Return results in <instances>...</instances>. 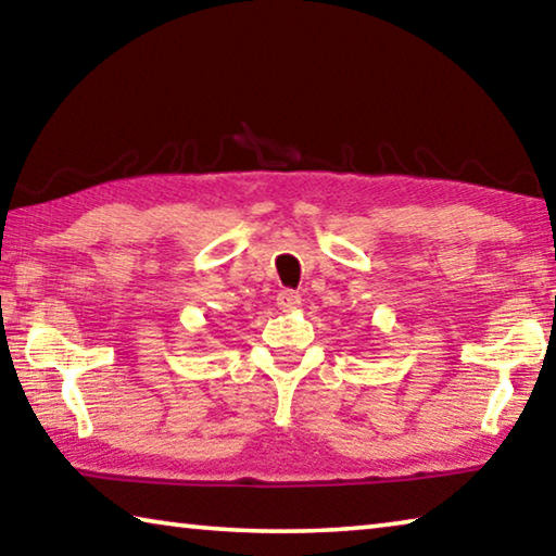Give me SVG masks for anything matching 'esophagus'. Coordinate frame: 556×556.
Masks as SVG:
<instances>
[{
  "instance_id": "esophagus-1",
  "label": "esophagus",
  "mask_w": 556,
  "mask_h": 556,
  "mask_svg": "<svg viewBox=\"0 0 556 556\" xmlns=\"http://www.w3.org/2000/svg\"><path fill=\"white\" fill-rule=\"evenodd\" d=\"M277 304L281 308H296L301 304V294L294 289H281L277 294Z\"/></svg>"
}]
</instances>
